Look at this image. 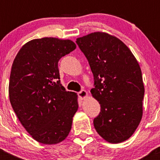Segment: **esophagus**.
<instances>
[{
  "label": "esophagus",
  "mask_w": 160,
  "mask_h": 160,
  "mask_svg": "<svg viewBox=\"0 0 160 160\" xmlns=\"http://www.w3.org/2000/svg\"><path fill=\"white\" fill-rule=\"evenodd\" d=\"M78 95H79V97H80V98L81 100H84L85 98H88V92H87L86 90H82L81 91L79 92Z\"/></svg>",
  "instance_id": "1"
}]
</instances>
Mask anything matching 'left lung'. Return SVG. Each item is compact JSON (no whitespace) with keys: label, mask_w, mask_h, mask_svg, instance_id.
Returning a JSON list of instances; mask_svg holds the SVG:
<instances>
[{"label":"left lung","mask_w":160,"mask_h":160,"mask_svg":"<svg viewBox=\"0 0 160 160\" xmlns=\"http://www.w3.org/2000/svg\"><path fill=\"white\" fill-rule=\"evenodd\" d=\"M77 43L93 72L92 97L101 104L95 129L108 142L126 141L143 114L145 88L138 61L123 42L106 32H92Z\"/></svg>","instance_id":"obj_1"}]
</instances>
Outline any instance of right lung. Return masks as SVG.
<instances>
[{
  "label": "right lung",
  "mask_w": 160,
  "mask_h": 160,
  "mask_svg": "<svg viewBox=\"0 0 160 160\" xmlns=\"http://www.w3.org/2000/svg\"><path fill=\"white\" fill-rule=\"evenodd\" d=\"M77 48L70 39L52 37L25 43L13 62L9 99L21 124L40 143L63 141L78 110V97L59 80L58 62Z\"/></svg>",
  "instance_id": "add662e5"
}]
</instances>
